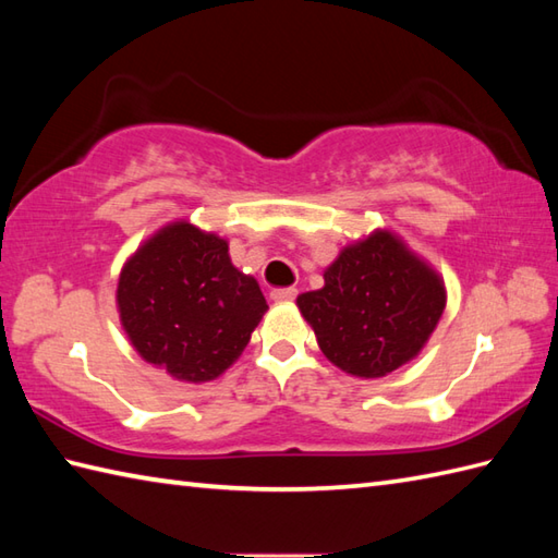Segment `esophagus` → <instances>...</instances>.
<instances>
[{"label":"esophagus","instance_id":"34e87169","mask_svg":"<svg viewBox=\"0 0 558 558\" xmlns=\"http://www.w3.org/2000/svg\"><path fill=\"white\" fill-rule=\"evenodd\" d=\"M294 298H298V290H294V288L270 290V300H272V302H292Z\"/></svg>","mask_w":558,"mask_h":558}]
</instances>
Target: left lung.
Returning <instances> with one entry per match:
<instances>
[{
  "label": "left lung",
  "mask_w": 558,
  "mask_h": 558,
  "mask_svg": "<svg viewBox=\"0 0 558 558\" xmlns=\"http://www.w3.org/2000/svg\"><path fill=\"white\" fill-rule=\"evenodd\" d=\"M322 290L298 298L318 348L342 372L378 378L410 362L446 306L441 278L390 232L342 248Z\"/></svg>",
  "instance_id": "1"
}]
</instances>
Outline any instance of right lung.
Here are the masks:
<instances>
[{
    "label": "right lung",
    "mask_w": 558,
    "mask_h": 558,
    "mask_svg": "<svg viewBox=\"0 0 558 558\" xmlns=\"http://www.w3.org/2000/svg\"><path fill=\"white\" fill-rule=\"evenodd\" d=\"M117 306L141 357L192 384L228 369L268 310L228 242L189 222L162 228L126 260Z\"/></svg>",
    "instance_id": "right-lung-1"
}]
</instances>
